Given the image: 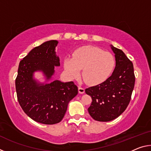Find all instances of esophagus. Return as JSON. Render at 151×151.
Here are the masks:
<instances>
[{
	"mask_svg": "<svg viewBox=\"0 0 151 151\" xmlns=\"http://www.w3.org/2000/svg\"><path fill=\"white\" fill-rule=\"evenodd\" d=\"M78 93L80 94H83L85 93V88H82L81 86H79L78 87Z\"/></svg>",
	"mask_w": 151,
	"mask_h": 151,
	"instance_id": "34e87169",
	"label": "esophagus"
}]
</instances>
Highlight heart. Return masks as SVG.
<instances>
[{"label":"heart","instance_id":"1","mask_svg":"<svg viewBox=\"0 0 151 151\" xmlns=\"http://www.w3.org/2000/svg\"><path fill=\"white\" fill-rule=\"evenodd\" d=\"M115 59L111 52L93 46H85L76 49L72 58H66L63 66L66 75L76 78L82 70V77L86 83L94 85L103 83L111 75Z\"/></svg>","mask_w":151,"mask_h":151}]
</instances>
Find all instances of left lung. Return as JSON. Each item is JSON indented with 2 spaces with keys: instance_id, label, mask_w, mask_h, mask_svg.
<instances>
[{
  "instance_id": "1",
  "label": "left lung",
  "mask_w": 151,
  "mask_h": 151,
  "mask_svg": "<svg viewBox=\"0 0 151 151\" xmlns=\"http://www.w3.org/2000/svg\"><path fill=\"white\" fill-rule=\"evenodd\" d=\"M110 47L116 61L113 73L103 83L85 90L93 100L88 109L89 114L101 122L112 121L125 111L131 101L135 81L132 63L123 51L112 45Z\"/></svg>"
}]
</instances>
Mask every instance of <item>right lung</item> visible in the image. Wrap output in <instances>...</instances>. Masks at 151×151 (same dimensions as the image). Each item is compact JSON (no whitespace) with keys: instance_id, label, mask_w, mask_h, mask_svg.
<instances>
[{"instance_id":"obj_1","label":"right lung","mask_w":151,"mask_h":151,"mask_svg":"<svg viewBox=\"0 0 151 151\" xmlns=\"http://www.w3.org/2000/svg\"><path fill=\"white\" fill-rule=\"evenodd\" d=\"M58 41L51 40L33 48L19 63L15 81L19 103L24 112L35 121L45 124L60 122L70 101L78 94L73 81L53 80L55 66H59L56 54ZM44 76L41 82L35 78V72Z\"/></svg>"}]
</instances>
